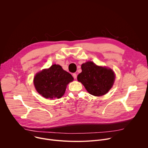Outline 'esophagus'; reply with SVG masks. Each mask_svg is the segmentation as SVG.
Segmentation results:
<instances>
[{"label":"esophagus","mask_w":148,"mask_h":148,"mask_svg":"<svg viewBox=\"0 0 148 148\" xmlns=\"http://www.w3.org/2000/svg\"><path fill=\"white\" fill-rule=\"evenodd\" d=\"M73 76L74 78H75V79H76V78H77V74H76V73H74V74H73Z\"/></svg>","instance_id":"1"}]
</instances>
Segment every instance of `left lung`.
Masks as SVG:
<instances>
[{
  "label": "left lung",
  "mask_w": 148,
  "mask_h": 148,
  "mask_svg": "<svg viewBox=\"0 0 148 148\" xmlns=\"http://www.w3.org/2000/svg\"><path fill=\"white\" fill-rule=\"evenodd\" d=\"M81 69L77 79L90 94L97 97L103 95L113 86L115 75L111 69L87 61L81 65Z\"/></svg>",
  "instance_id": "1"
}]
</instances>
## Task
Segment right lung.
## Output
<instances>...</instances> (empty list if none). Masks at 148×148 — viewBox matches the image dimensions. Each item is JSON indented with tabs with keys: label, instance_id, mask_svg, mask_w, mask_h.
<instances>
[{
	"label": "right lung",
	"instance_id": "1",
	"mask_svg": "<svg viewBox=\"0 0 148 148\" xmlns=\"http://www.w3.org/2000/svg\"><path fill=\"white\" fill-rule=\"evenodd\" d=\"M73 76L61 66L53 64L36 74L33 82L37 91L49 99L60 98L64 94L67 84L73 81Z\"/></svg>",
	"mask_w": 148,
	"mask_h": 148
}]
</instances>
